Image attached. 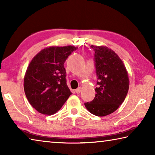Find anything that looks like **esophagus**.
<instances>
[{"instance_id":"34e87169","label":"esophagus","mask_w":155,"mask_h":155,"mask_svg":"<svg viewBox=\"0 0 155 155\" xmlns=\"http://www.w3.org/2000/svg\"><path fill=\"white\" fill-rule=\"evenodd\" d=\"M81 87H78L75 90V92L77 94H79L81 92Z\"/></svg>"}]
</instances>
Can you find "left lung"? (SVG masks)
<instances>
[{"instance_id": "left-lung-1", "label": "left lung", "mask_w": 155, "mask_h": 155, "mask_svg": "<svg viewBox=\"0 0 155 155\" xmlns=\"http://www.w3.org/2000/svg\"><path fill=\"white\" fill-rule=\"evenodd\" d=\"M97 76L96 96L85 106L91 114L105 116L121 105L129 88L128 73L117 54L106 46L91 45Z\"/></svg>"}]
</instances>
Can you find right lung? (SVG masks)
<instances>
[{
    "mask_svg": "<svg viewBox=\"0 0 155 155\" xmlns=\"http://www.w3.org/2000/svg\"><path fill=\"white\" fill-rule=\"evenodd\" d=\"M74 46H52L32 59L24 78L25 92L31 105L44 115L55 114L72 92L67 85L64 63Z\"/></svg>",
    "mask_w": 155,
    "mask_h": 155,
    "instance_id": "right-lung-1",
    "label": "right lung"
}]
</instances>
